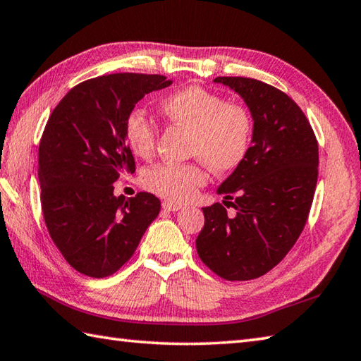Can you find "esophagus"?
I'll list each match as a JSON object with an SVG mask.
<instances>
[{"label":"esophagus","instance_id":"34e87169","mask_svg":"<svg viewBox=\"0 0 361 361\" xmlns=\"http://www.w3.org/2000/svg\"><path fill=\"white\" fill-rule=\"evenodd\" d=\"M162 208L166 211H178L181 208V204L173 203V202H162Z\"/></svg>","mask_w":361,"mask_h":361}]
</instances>
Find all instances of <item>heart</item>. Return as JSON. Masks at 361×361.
Returning a JSON list of instances; mask_svg holds the SVG:
<instances>
[{
  "label": "heart",
  "mask_w": 361,
  "mask_h": 361,
  "mask_svg": "<svg viewBox=\"0 0 361 361\" xmlns=\"http://www.w3.org/2000/svg\"><path fill=\"white\" fill-rule=\"evenodd\" d=\"M159 111L169 122L190 131V157L200 158L211 171L227 173L245 159L252 140V117L238 104L200 86H188L167 95ZM125 139L134 154L152 157L157 131L142 112L133 111L125 120ZM202 164L164 162L144 173V186L172 202H186L207 183Z\"/></svg>",
  "instance_id": "heart-1"
}]
</instances>
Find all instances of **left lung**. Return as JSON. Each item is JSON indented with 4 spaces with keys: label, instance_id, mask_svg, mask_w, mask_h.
<instances>
[{
    "label": "left lung",
    "instance_id": "obj_1",
    "mask_svg": "<svg viewBox=\"0 0 361 361\" xmlns=\"http://www.w3.org/2000/svg\"><path fill=\"white\" fill-rule=\"evenodd\" d=\"M235 90L253 120L245 159L217 189L221 203L203 208L197 252L230 281L258 279L277 266L305 227L317 183L319 152L312 125L285 92L252 78L219 76Z\"/></svg>",
    "mask_w": 361,
    "mask_h": 361
}]
</instances>
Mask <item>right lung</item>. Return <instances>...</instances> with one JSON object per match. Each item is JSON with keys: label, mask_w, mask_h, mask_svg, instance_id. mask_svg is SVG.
<instances>
[{"label": "right lung", "mask_w": 361, "mask_h": 361, "mask_svg": "<svg viewBox=\"0 0 361 361\" xmlns=\"http://www.w3.org/2000/svg\"><path fill=\"white\" fill-rule=\"evenodd\" d=\"M171 84L162 75L92 78L48 118L39 145L42 211L53 243L78 272L94 279L117 272L159 214L158 197H116L114 183L136 171L126 117L147 94Z\"/></svg>", "instance_id": "obj_1"}]
</instances>
